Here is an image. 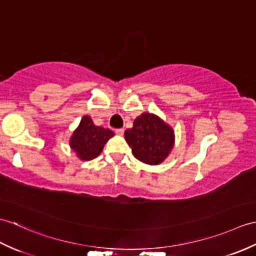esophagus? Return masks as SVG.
I'll list each match as a JSON object with an SVG mask.
<instances>
[{
	"label": "esophagus",
	"instance_id": "34e87169",
	"mask_svg": "<svg viewBox=\"0 0 256 256\" xmlns=\"http://www.w3.org/2000/svg\"><path fill=\"white\" fill-rule=\"evenodd\" d=\"M116 134H118V135H122V134L124 133V128H116Z\"/></svg>",
	"mask_w": 256,
	"mask_h": 256
}]
</instances>
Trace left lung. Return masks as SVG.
<instances>
[{"mask_svg":"<svg viewBox=\"0 0 256 256\" xmlns=\"http://www.w3.org/2000/svg\"><path fill=\"white\" fill-rule=\"evenodd\" d=\"M132 152L140 162L156 166L168 157L174 144V130L159 116L144 112L124 133Z\"/></svg>","mask_w":256,"mask_h":256,"instance_id":"left-lung-1","label":"left lung"}]
</instances>
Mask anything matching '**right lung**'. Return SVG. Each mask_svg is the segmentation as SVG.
Segmentation results:
<instances>
[{
	"instance_id": "right-lung-1",
	"label": "right lung",
	"mask_w": 256,
	"mask_h": 256,
	"mask_svg": "<svg viewBox=\"0 0 256 256\" xmlns=\"http://www.w3.org/2000/svg\"><path fill=\"white\" fill-rule=\"evenodd\" d=\"M114 133L109 128L94 126L92 118L84 116L70 140V146L80 160H92L100 155L104 146Z\"/></svg>"
}]
</instances>
